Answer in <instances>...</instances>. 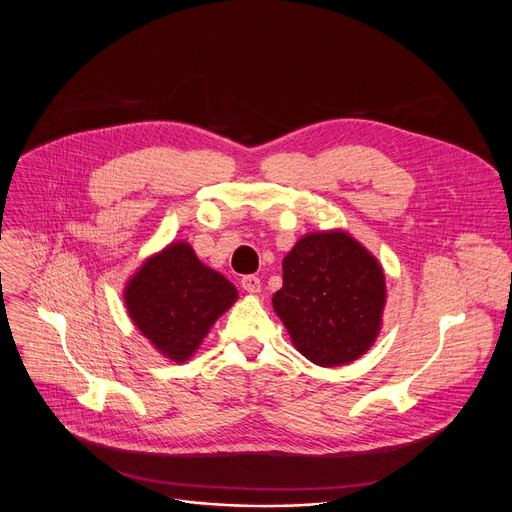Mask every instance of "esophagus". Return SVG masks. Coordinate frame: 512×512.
I'll use <instances>...</instances> for the list:
<instances>
[{
  "instance_id": "esophagus-1",
  "label": "esophagus",
  "mask_w": 512,
  "mask_h": 512,
  "mask_svg": "<svg viewBox=\"0 0 512 512\" xmlns=\"http://www.w3.org/2000/svg\"><path fill=\"white\" fill-rule=\"evenodd\" d=\"M241 285H243L247 294H259V291H261V279L257 275H245L241 279Z\"/></svg>"
}]
</instances>
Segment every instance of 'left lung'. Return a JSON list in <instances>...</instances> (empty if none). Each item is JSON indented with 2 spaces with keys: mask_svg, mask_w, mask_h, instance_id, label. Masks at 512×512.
Segmentation results:
<instances>
[{
  "mask_svg": "<svg viewBox=\"0 0 512 512\" xmlns=\"http://www.w3.org/2000/svg\"><path fill=\"white\" fill-rule=\"evenodd\" d=\"M273 310L291 344L318 367H340L379 338L387 304L379 259L342 229L304 235L283 257Z\"/></svg>",
  "mask_w": 512,
  "mask_h": 512,
  "instance_id": "left-lung-1",
  "label": "left lung"
}]
</instances>
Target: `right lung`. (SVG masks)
I'll use <instances>...</instances> for the list:
<instances>
[{
	"label": "right lung",
	"mask_w": 512,
	"mask_h": 512,
	"mask_svg": "<svg viewBox=\"0 0 512 512\" xmlns=\"http://www.w3.org/2000/svg\"><path fill=\"white\" fill-rule=\"evenodd\" d=\"M237 298V287L204 265L186 241H172L145 259L123 287L133 326L176 364L194 356L212 324Z\"/></svg>",
	"instance_id": "add662e5"
}]
</instances>
